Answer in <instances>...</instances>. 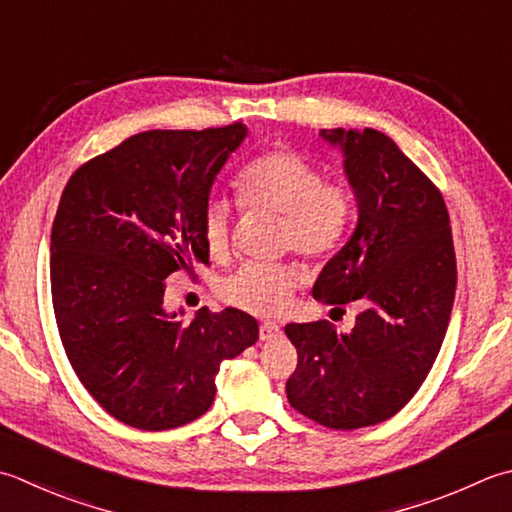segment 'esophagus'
I'll list each match as a JSON object with an SVG mask.
<instances>
[{
  "label": "esophagus",
  "mask_w": 512,
  "mask_h": 512,
  "mask_svg": "<svg viewBox=\"0 0 512 512\" xmlns=\"http://www.w3.org/2000/svg\"><path fill=\"white\" fill-rule=\"evenodd\" d=\"M279 337H282V330H279L277 324L264 322L259 326V339H262V342H273V339H279Z\"/></svg>",
  "instance_id": "1"
}]
</instances>
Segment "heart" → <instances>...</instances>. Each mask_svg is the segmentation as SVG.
I'll return each mask as SVG.
<instances>
[{
    "instance_id": "heart-1",
    "label": "heart",
    "mask_w": 512,
    "mask_h": 512,
    "mask_svg": "<svg viewBox=\"0 0 512 512\" xmlns=\"http://www.w3.org/2000/svg\"><path fill=\"white\" fill-rule=\"evenodd\" d=\"M237 202L246 210L282 215L279 246L310 259H326L344 244L353 202L339 179H324L322 168L295 150L277 148L253 159L237 177ZM202 239L215 262L233 253V210L224 199L208 202ZM306 270L297 262L244 266L222 284L224 302L259 317L282 315Z\"/></svg>"
}]
</instances>
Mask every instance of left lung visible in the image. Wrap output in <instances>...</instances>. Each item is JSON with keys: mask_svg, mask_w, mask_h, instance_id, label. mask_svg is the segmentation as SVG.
<instances>
[{"mask_svg": "<svg viewBox=\"0 0 512 512\" xmlns=\"http://www.w3.org/2000/svg\"><path fill=\"white\" fill-rule=\"evenodd\" d=\"M322 135L344 150L359 219L324 266L317 302L362 313L348 333L326 319L286 324L297 368L286 395L326 428L355 430L399 413L424 384L442 348L457 286L450 219L439 188L375 128Z\"/></svg>", "mask_w": 512, "mask_h": 512, "instance_id": "1", "label": "left lung"}]
</instances>
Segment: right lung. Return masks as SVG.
I'll return each mask as SVG.
<instances>
[{
	"instance_id": "1",
	"label": "right lung",
	"mask_w": 512,
	"mask_h": 512,
	"mask_svg": "<svg viewBox=\"0 0 512 512\" xmlns=\"http://www.w3.org/2000/svg\"><path fill=\"white\" fill-rule=\"evenodd\" d=\"M242 122L146 130L70 175L50 233L57 330L79 382L139 430L202 417L215 375L257 342L244 310L202 308L190 326L164 310L166 277L208 264L202 213Z\"/></svg>"
}]
</instances>
